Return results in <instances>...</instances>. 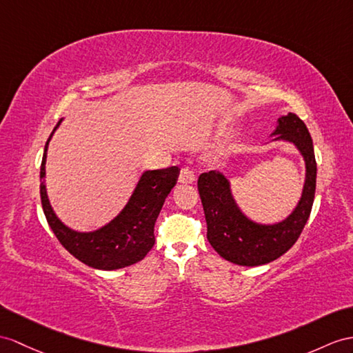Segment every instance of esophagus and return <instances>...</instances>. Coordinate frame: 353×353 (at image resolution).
I'll return each instance as SVG.
<instances>
[{
  "label": "esophagus",
  "instance_id": "34e87169",
  "mask_svg": "<svg viewBox=\"0 0 353 353\" xmlns=\"http://www.w3.org/2000/svg\"><path fill=\"white\" fill-rule=\"evenodd\" d=\"M178 179L183 184H192L194 181V172L190 168H183L181 172H179Z\"/></svg>",
  "mask_w": 353,
  "mask_h": 353
}]
</instances>
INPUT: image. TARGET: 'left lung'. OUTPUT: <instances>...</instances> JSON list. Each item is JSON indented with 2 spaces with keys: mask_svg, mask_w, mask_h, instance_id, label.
Wrapping results in <instances>:
<instances>
[{
  "mask_svg": "<svg viewBox=\"0 0 353 353\" xmlns=\"http://www.w3.org/2000/svg\"><path fill=\"white\" fill-rule=\"evenodd\" d=\"M272 134H277L274 141L285 139L295 143L307 168L303 196L285 221L262 226L248 220L238 210L228 179L220 172H205L197 179L206 220V238L214 250L232 263L257 266L279 259L296 243L310 217L316 192V159L308 128L303 119L290 112L279 119Z\"/></svg>",
  "mask_w": 353,
  "mask_h": 353,
  "instance_id": "1",
  "label": "left lung"
}]
</instances>
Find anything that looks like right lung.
<instances>
[{
	"instance_id": "add662e5",
	"label": "right lung",
	"mask_w": 353,
	"mask_h": 353,
	"mask_svg": "<svg viewBox=\"0 0 353 353\" xmlns=\"http://www.w3.org/2000/svg\"><path fill=\"white\" fill-rule=\"evenodd\" d=\"M54 132L50 133L45 152H43L40 166L41 181L45 178L48 143ZM178 175V166L147 170L141 176L124 210L109 225L90 234H81V232L68 229L57 219L48 201L46 187L41 183L40 197L43 212L58 241L76 259L96 270L110 271L125 268L142 261L156 243L154 225H156L165 199L176 184Z\"/></svg>"
}]
</instances>
